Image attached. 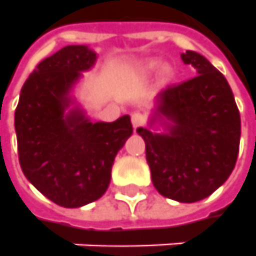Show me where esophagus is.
Segmentation results:
<instances>
[{"label": "esophagus", "mask_w": 256, "mask_h": 256, "mask_svg": "<svg viewBox=\"0 0 256 256\" xmlns=\"http://www.w3.org/2000/svg\"><path fill=\"white\" fill-rule=\"evenodd\" d=\"M131 121H132V126L135 128V130H138L140 126H144L145 125V116L144 114H140V112H134L131 116Z\"/></svg>", "instance_id": "esophagus-1"}]
</instances>
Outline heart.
Here are the masks:
<instances>
[{
  "label": "heart",
  "mask_w": 256,
  "mask_h": 256,
  "mask_svg": "<svg viewBox=\"0 0 256 256\" xmlns=\"http://www.w3.org/2000/svg\"><path fill=\"white\" fill-rule=\"evenodd\" d=\"M162 66V62L159 60H150L148 63H145L142 68H140V73L144 77H150L156 74V72H159V68ZM176 77V70L173 68L172 64H164L162 70H160V78L164 83H170L174 80Z\"/></svg>",
  "instance_id": "heart-1"
}]
</instances>
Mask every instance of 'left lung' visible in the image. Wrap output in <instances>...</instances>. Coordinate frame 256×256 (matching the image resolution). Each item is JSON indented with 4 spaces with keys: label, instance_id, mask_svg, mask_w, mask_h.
I'll return each instance as SVG.
<instances>
[{
    "label": "left lung",
    "instance_id": "left-lung-1",
    "mask_svg": "<svg viewBox=\"0 0 256 256\" xmlns=\"http://www.w3.org/2000/svg\"><path fill=\"white\" fill-rule=\"evenodd\" d=\"M182 60L198 76L156 96L150 125L166 118L168 132H136L145 140L156 190L180 203H194L214 193L232 172L241 118L230 84L208 60L193 50L182 53Z\"/></svg>",
    "mask_w": 256,
    "mask_h": 256
}]
</instances>
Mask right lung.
Returning a JSON list of instances; mask_svg holds the SVG:
<instances>
[{"mask_svg": "<svg viewBox=\"0 0 256 256\" xmlns=\"http://www.w3.org/2000/svg\"><path fill=\"white\" fill-rule=\"evenodd\" d=\"M97 54L70 44L42 60L22 86L15 110L18 156L26 179L66 208L98 200L108 188L118 150L132 135L130 116L92 122L68 92Z\"/></svg>", "mask_w": 256, "mask_h": 256, "instance_id": "right-lung-1", "label": "right lung"}]
</instances>
